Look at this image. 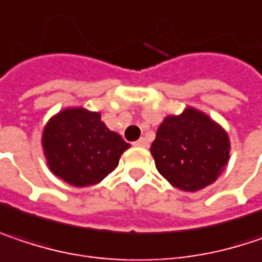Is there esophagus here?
<instances>
[{
    "label": "esophagus",
    "mask_w": 262,
    "mask_h": 262,
    "mask_svg": "<svg viewBox=\"0 0 262 262\" xmlns=\"http://www.w3.org/2000/svg\"><path fill=\"white\" fill-rule=\"evenodd\" d=\"M133 145H136V147H148V142H147L145 138H141L136 142H133Z\"/></svg>",
    "instance_id": "esophagus-1"
}]
</instances>
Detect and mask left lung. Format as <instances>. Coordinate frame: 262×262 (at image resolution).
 Here are the masks:
<instances>
[{
    "label": "left lung",
    "mask_w": 262,
    "mask_h": 262,
    "mask_svg": "<svg viewBox=\"0 0 262 262\" xmlns=\"http://www.w3.org/2000/svg\"><path fill=\"white\" fill-rule=\"evenodd\" d=\"M150 151L157 171L174 187L196 192L221 176L229 159V139L207 115L187 107L163 120Z\"/></svg>",
    "instance_id": "8db88e82"
}]
</instances>
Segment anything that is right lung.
I'll use <instances>...</instances> for the list:
<instances>
[{
  "label": "right lung",
  "mask_w": 262,
  "mask_h": 262,
  "mask_svg": "<svg viewBox=\"0 0 262 262\" xmlns=\"http://www.w3.org/2000/svg\"><path fill=\"white\" fill-rule=\"evenodd\" d=\"M130 145L102 123L100 114L82 107L55 115L43 132L51 171L72 186H91L111 174Z\"/></svg>",
  "instance_id": "add662e5"
}]
</instances>
